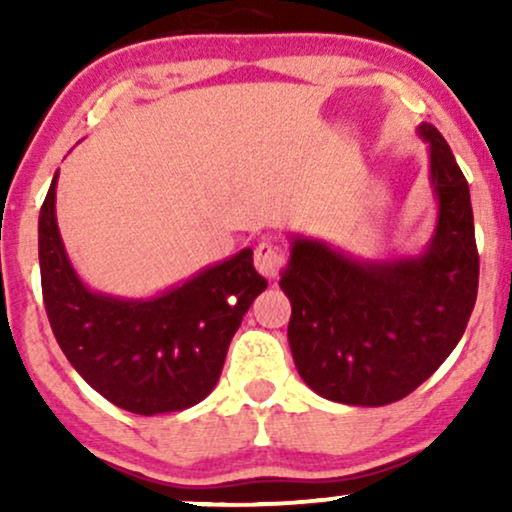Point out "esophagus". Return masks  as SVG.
Wrapping results in <instances>:
<instances>
[{
  "mask_svg": "<svg viewBox=\"0 0 512 512\" xmlns=\"http://www.w3.org/2000/svg\"><path fill=\"white\" fill-rule=\"evenodd\" d=\"M255 267L267 279H276L281 269H284V252L272 243H260L255 250Z\"/></svg>",
  "mask_w": 512,
  "mask_h": 512,
  "instance_id": "1",
  "label": "esophagus"
}]
</instances>
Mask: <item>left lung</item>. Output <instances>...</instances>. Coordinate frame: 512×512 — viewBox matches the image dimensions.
Segmentation results:
<instances>
[{"label":"left lung","mask_w":512,"mask_h":512,"mask_svg":"<svg viewBox=\"0 0 512 512\" xmlns=\"http://www.w3.org/2000/svg\"><path fill=\"white\" fill-rule=\"evenodd\" d=\"M431 158L438 221L426 250L358 260L293 236L279 286L291 301L289 346L320 397L383 407L431 378L462 339L479 286L469 185L436 127L419 125Z\"/></svg>","instance_id":"left-lung-1"}]
</instances>
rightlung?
Returning a JSON list of instances; mask_svg holds the SVG:
<instances>
[{
    "label": "right lung",
    "mask_w": 512,
    "mask_h": 512,
    "mask_svg": "<svg viewBox=\"0 0 512 512\" xmlns=\"http://www.w3.org/2000/svg\"><path fill=\"white\" fill-rule=\"evenodd\" d=\"M57 173L40 207L38 260L52 334L98 395L132 414L195 407L219 383L228 344L267 279L252 250L151 298L91 291L74 272L55 214Z\"/></svg>",
    "instance_id": "obj_1"
}]
</instances>
